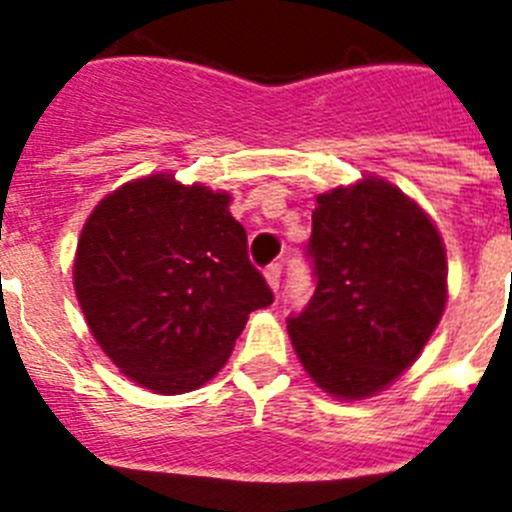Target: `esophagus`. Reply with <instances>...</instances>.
<instances>
[{
  "instance_id": "esophagus-1",
  "label": "esophagus",
  "mask_w": 512,
  "mask_h": 512,
  "mask_svg": "<svg viewBox=\"0 0 512 512\" xmlns=\"http://www.w3.org/2000/svg\"><path fill=\"white\" fill-rule=\"evenodd\" d=\"M264 277H266V284L271 287V292H279V282H282V266L279 264L266 266Z\"/></svg>"
}]
</instances>
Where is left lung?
<instances>
[{
	"label": "left lung",
	"instance_id": "1",
	"mask_svg": "<svg viewBox=\"0 0 512 512\" xmlns=\"http://www.w3.org/2000/svg\"><path fill=\"white\" fill-rule=\"evenodd\" d=\"M315 202L307 253L318 287L289 318V338L320 390L366 400L413 366L441 323L446 246L431 215L379 176Z\"/></svg>",
	"mask_w": 512,
	"mask_h": 512
}]
</instances>
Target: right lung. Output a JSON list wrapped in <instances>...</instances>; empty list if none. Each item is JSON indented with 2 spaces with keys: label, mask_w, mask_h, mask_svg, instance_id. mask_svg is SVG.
Masks as SVG:
<instances>
[{
  "label": "right lung",
  "mask_w": 512,
  "mask_h": 512,
  "mask_svg": "<svg viewBox=\"0 0 512 512\" xmlns=\"http://www.w3.org/2000/svg\"><path fill=\"white\" fill-rule=\"evenodd\" d=\"M228 192L148 174L92 210L74 289L94 341L138 387L184 395L228 361L253 310L274 302Z\"/></svg>",
  "instance_id": "1"
}]
</instances>
